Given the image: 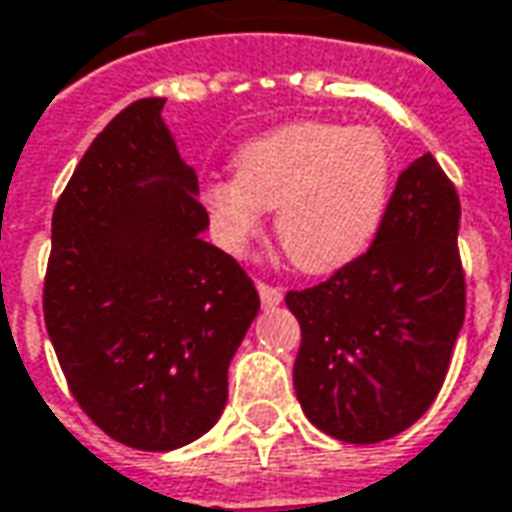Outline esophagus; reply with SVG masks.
Here are the masks:
<instances>
[{
    "label": "esophagus",
    "instance_id": "esophagus-1",
    "mask_svg": "<svg viewBox=\"0 0 512 512\" xmlns=\"http://www.w3.org/2000/svg\"><path fill=\"white\" fill-rule=\"evenodd\" d=\"M256 290H259V298H262L264 306H278L281 298H284V292L273 287V284H267V281H256Z\"/></svg>",
    "mask_w": 512,
    "mask_h": 512
}]
</instances>
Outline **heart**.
Listing matches in <instances>:
<instances>
[{"mask_svg": "<svg viewBox=\"0 0 512 512\" xmlns=\"http://www.w3.org/2000/svg\"><path fill=\"white\" fill-rule=\"evenodd\" d=\"M393 153L373 128L303 119L242 144L234 178L206 183L220 245L242 253L276 211L281 250L306 273H334L365 253L390 200Z\"/></svg>", "mask_w": 512, "mask_h": 512, "instance_id": "obj_1", "label": "heart"}]
</instances>
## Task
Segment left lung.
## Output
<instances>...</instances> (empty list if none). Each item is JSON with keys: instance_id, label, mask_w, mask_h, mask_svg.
Returning a JSON list of instances; mask_svg holds the SVG:
<instances>
[{"instance_id": "8db88e82", "label": "left lung", "mask_w": 512, "mask_h": 512, "mask_svg": "<svg viewBox=\"0 0 512 512\" xmlns=\"http://www.w3.org/2000/svg\"><path fill=\"white\" fill-rule=\"evenodd\" d=\"M457 228V189L426 153L398 175L373 245L287 292L301 323L295 396L320 432L379 443L432 407L465 320Z\"/></svg>"}]
</instances>
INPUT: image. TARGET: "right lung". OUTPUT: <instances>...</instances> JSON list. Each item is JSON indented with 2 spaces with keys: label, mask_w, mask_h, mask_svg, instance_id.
Masks as SVG:
<instances>
[{
  "label": "right lung",
  "mask_w": 512,
  "mask_h": 512,
  "mask_svg": "<svg viewBox=\"0 0 512 512\" xmlns=\"http://www.w3.org/2000/svg\"><path fill=\"white\" fill-rule=\"evenodd\" d=\"M164 102H130L80 158L52 214L44 278L74 401L142 451L178 449L217 424L228 365L259 312L248 273L200 239L209 211Z\"/></svg>",
  "instance_id": "right-lung-1"
}]
</instances>
